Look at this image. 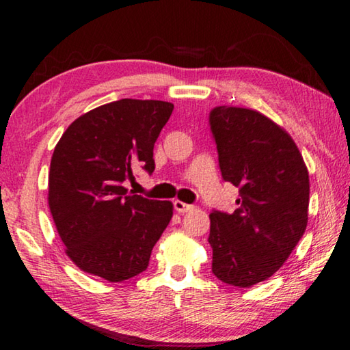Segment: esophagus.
Instances as JSON below:
<instances>
[{"label": "esophagus", "mask_w": 350, "mask_h": 350, "mask_svg": "<svg viewBox=\"0 0 350 350\" xmlns=\"http://www.w3.org/2000/svg\"><path fill=\"white\" fill-rule=\"evenodd\" d=\"M173 205H174V210H176L177 213H187V211H191V210L194 208L193 205L182 202V200H174Z\"/></svg>", "instance_id": "esophagus-1"}]
</instances>
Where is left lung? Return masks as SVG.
<instances>
[{"label": "left lung", "mask_w": 350, "mask_h": 350, "mask_svg": "<svg viewBox=\"0 0 350 350\" xmlns=\"http://www.w3.org/2000/svg\"><path fill=\"white\" fill-rule=\"evenodd\" d=\"M208 123L222 179L241 196L233 213L210 215L211 271L250 287L273 275L303 238L309 173L292 137L258 111L216 106Z\"/></svg>", "instance_id": "obj_1"}]
</instances>
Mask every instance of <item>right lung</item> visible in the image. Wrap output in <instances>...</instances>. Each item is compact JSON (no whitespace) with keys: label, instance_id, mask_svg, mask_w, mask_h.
<instances>
[{"label":"right lung","instance_id":"right-lung-1","mask_svg":"<svg viewBox=\"0 0 350 350\" xmlns=\"http://www.w3.org/2000/svg\"><path fill=\"white\" fill-rule=\"evenodd\" d=\"M173 109L161 100H117L77 118L57 144L47 199L83 271L120 282L146 270L173 204L129 194L123 182L135 167L152 174L154 144Z\"/></svg>","mask_w":350,"mask_h":350}]
</instances>
